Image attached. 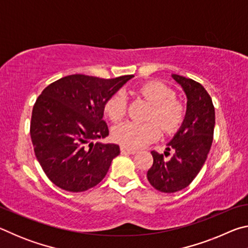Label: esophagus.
<instances>
[{"mask_svg": "<svg viewBox=\"0 0 248 248\" xmlns=\"http://www.w3.org/2000/svg\"><path fill=\"white\" fill-rule=\"evenodd\" d=\"M120 151H121V153H125V154H136L137 153V150L125 148V146H121Z\"/></svg>", "mask_w": 248, "mask_h": 248, "instance_id": "obj_1", "label": "esophagus"}]
</instances>
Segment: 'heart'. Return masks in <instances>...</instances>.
Wrapping results in <instances>:
<instances>
[{"label": "heart", "mask_w": 248, "mask_h": 248, "mask_svg": "<svg viewBox=\"0 0 248 248\" xmlns=\"http://www.w3.org/2000/svg\"><path fill=\"white\" fill-rule=\"evenodd\" d=\"M138 97L151 105L143 124L124 123L112 129V139L125 148H139L156 140L159 128L165 134L177 131L186 116V106L175 97L174 91L161 81H150L136 89ZM127 111V98L123 93H116L104 105V112L112 123H119Z\"/></svg>", "instance_id": "heart-1"}]
</instances>
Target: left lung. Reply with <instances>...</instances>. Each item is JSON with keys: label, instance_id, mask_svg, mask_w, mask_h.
Masks as SVG:
<instances>
[{"label": "left lung", "instance_id": "obj_1", "mask_svg": "<svg viewBox=\"0 0 248 248\" xmlns=\"http://www.w3.org/2000/svg\"><path fill=\"white\" fill-rule=\"evenodd\" d=\"M187 96V110L184 123L170 142L169 151L174 154L169 160L152 151L153 165L146 177L155 189L162 192H176L186 188L203 166L211 148L215 131L216 112L212 99L200 83L182 75L171 74Z\"/></svg>", "mask_w": 248, "mask_h": 248}]
</instances>
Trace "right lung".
<instances>
[{
  "label": "right lung",
  "mask_w": 248,
  "mask_h": 248,
  "mask_svg": "<svg viewBox=\"0 0 248 248\" xmlns=\"http://www.w3.org/2000/svg\"><path fill=\"white\" fill-rule=\"evenodd\" d=\"M133 75L72 74L48 85L32 108L31 138L45 174L61 189L85 191L102 182L119 145L100 143L109 131L104 105Z\"/></svg>",
  "instance_id": "add662e5"
}]
</instances>
